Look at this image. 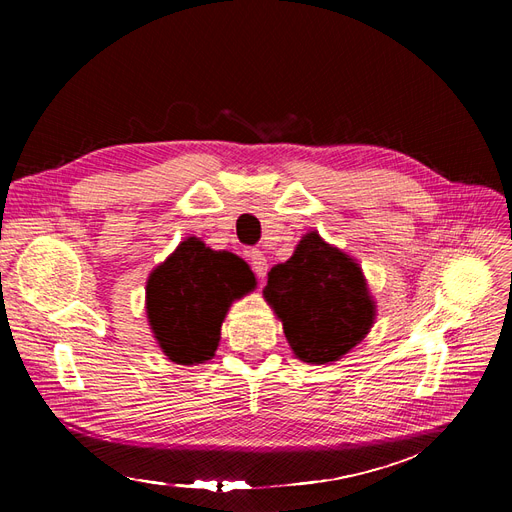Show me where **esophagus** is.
<instances>
[{
	"label": "esophagus",
	"mask_w": 512,
	"mask_h": 512,
	"mask_svg": "<svg viewBox=\"0 0 512 512\" xmlns=\"http://www.w3.org/2000/svg\"><path fill=\"white\" fill-rule=\"evenodd\" d=\"M247 258H250V265H252L254 273L260 277V280H265V275H267V271H269L267 256L262 254L260 250H250V252H247Z\"/></svg>",
	"instance_id": "esophagus-1"
}]
</instances>
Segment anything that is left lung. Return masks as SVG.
Here are the masks:
<instances>
[{"label":"left lung","mask_w":512,"mask_h":512,"mask_svg":"<svg viewBox=\"0 0 512 512\" xmlns=\"http://www.w3.org/2000/svg\"><path fill=\"white\" fill-rule=\"evenodd\" d=\"M265 299L294 354L316 365L337 361L359 344L376 316L361 267L314 230L290 260L271 269Z\"/></svg>","instance_id":"1"}]
</instances>
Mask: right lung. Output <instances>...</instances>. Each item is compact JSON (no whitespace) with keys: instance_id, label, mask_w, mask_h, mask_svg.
Returning a JSON list of instances; mask_svg holds the SVG:
<instances>
[{"instance_id":"obj_1","label":"right lung","mask_w":512,"mask_h":512,"mask_svg":"<svg viewBox=\"0 0 512 512\" xmlns=\"http://www.w3.org/2000/svg\"><path fill=\"white\" fill-rule=\"evenodd\" d=\"M254 286V273L239 256L209 250L196 237L179 243L147 282L149 324L168 359L209 361L230 303Z\"/></svg>"}]
</instances>
